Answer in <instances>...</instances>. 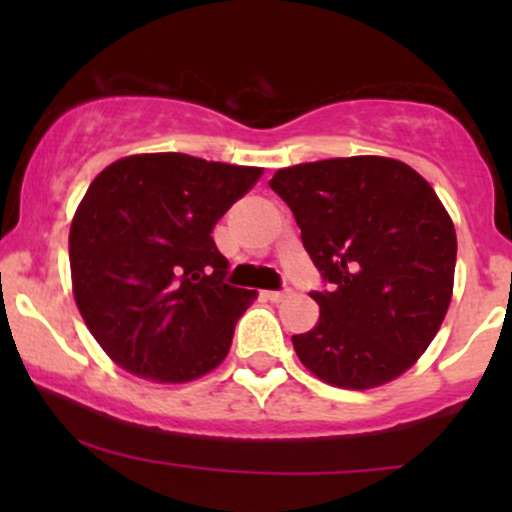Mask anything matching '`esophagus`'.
Masks as SVG:
<instances>
[{
	"label": "esophagus",
	"mask_w": 512,
	"mask_h": 512,
	"mask_svg": "<svg viewBox=\"0 0 512 512\" xmlns=\"http://www.w3.org/2000/svg\"><path fill=\"white\" fill-rule=\"evenodd\" d=\"M264 296H267L269 301H272V303H279V301H284V298H289V296H291V289H281V291H267V293H264Z\"/></svg>",
	"instance_id": "1"
}]
</instances>
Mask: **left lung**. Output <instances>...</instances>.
I'll use <instances>...</instances> for the list:
<instances>
[{
  "label": "left lung",
  "instance_id": "obj_1",
  "mask_svg": "<svg viewBox=\"0 0 512 512\" xmlns=\"http://www.w3.org/2000/svg\"><path fill=\"white\" fill-rule=\"evenodd\" d=\"M269 187L289 204L322 276L320 320L293 334L308 370L346 390L402 375L448 313L457 238L433 187L407 163L351 156L276 170Z\"/></svg>",
  "mask_w": 512,
  "mask_h": 512
}]
</instances>
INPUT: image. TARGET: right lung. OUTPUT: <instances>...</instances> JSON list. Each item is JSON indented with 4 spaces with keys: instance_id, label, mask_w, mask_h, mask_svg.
Masks as SVG:
<instances>
[{
    "instance_id": "add662e5",
    "label": "right lung",
    "mask_w": 512,
    "mask_h": 512,
    "mask_svg": "<svg viewBox=\"0 0 512 512\" xmlns=\"http://www.w3.org/2000/svg\"><path fill=\"white\" fill-rule=\"evenodd\" d=\"M262 168L187 154L115 161L91 182L69 231L74 298L117 366L187 383L226 358L257 291L226 284L216 221Z\"/></svg>"
}]
</instances>
